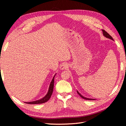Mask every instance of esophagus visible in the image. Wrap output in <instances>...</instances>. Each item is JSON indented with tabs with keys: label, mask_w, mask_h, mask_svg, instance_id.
Instances as JSON below:
<instances>
[{
	"label": "esophagus",
	"mask_w": 126,
	"mask_h": 126,
	"mask_svg": "<svg viewBox=\"0 0 126 126\" xmlns=\"http://www.w3.org/2000/svg\"><path fill=\"white\" fill-rule=\"evenodd\" d=\"M68 67V64L66 63H63V64H62L60 66V69L62 70H63V69H66V68H67Z\"/></svg>",
	"instance_id": "1"
}]
</instances>
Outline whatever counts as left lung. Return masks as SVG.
I'll list each match as a JSON object with an SVG mask.
<instances>
[{
  "label": "left lung",
  "instance_id": "obj_1",
  "mask_svg": "<svg viewBox=\"0 0 126 126\" xmlns=\"http://www.w3.org/2000/svg\"><path fill=\"white\" fill-rule=\"evenodd\" d=\"M102 30V32H103V34H104V35L106 37H107V38H109V39H112V40H113V38H112V37L110 36L109 34L107 32H106L105 30ZM77 93L80 96L81 98H82L83 99H86V100H94V99H89V98H86V97H83L82 95H81L79 93V92L78 91H77Z\"/></svg>",
  "mask_w": 126,
  "mask_h": 126
}]
</instances>
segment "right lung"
I'll return each instance as SVG.
<instances>
[{"instance_id": "add662e5", "label": "right lung", "mask_w": 126, "mask_h": 126, "mask_svg": "<svg viewBox=\"0 0 126 126\" xmlns=\"http://www.w3.org/2000/svg\"><path fill=\"white\" fill-rule=\"evenodd\" d=\"M54 77L53 78L51 82H50V86H49V88L48 92L47 94L46 95V96L44 97L43 98L41 99L40 100H37V101H34L32 102H25L26 104H43L46 102H47L49 100V99L50 98L52 92H53V89H54Z\"/></svg>"}]
</instances>
